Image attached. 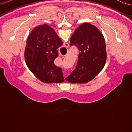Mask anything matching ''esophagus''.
Here are the masks:
<instances>
[{
	"label": "esophagus",
	"mask_w": 132,
	"mask_h": 132,
	"mask_svg": "<svg viewBox=\"0 0 132 132\" xmlns=\"http://www.w3.org/2000/svg\"><path fill=\"white\" fill-rule=\"evenodd\" d=\"M64 46L65 47H68L69 46V45L68 43H64Z\"/></svg>",
	"instance_id": "obj_1"
}]
</instances>
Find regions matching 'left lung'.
<instances>
[{"instance_id": "left-lung-1", "label": "left lung", "mask_w": 132, "mask_h": 132, "mask_svg": "<svg viewBox=\"0 0 132 132\" xmlns=\"http://www.w3.org/2000/svg\"><path fill=\"white\" fill-rule=\"evenodd\" d=\"M70 46L79 52L75 69L65 78L70 83H86L96 76L104 67L107 53L105 39L97 27L89 23L78 27L70 39Z\"/></svg>"}]
</instances>
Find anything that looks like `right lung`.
I'll return each instance as SVG.
<instances>
[{
    "label": "right lung",
    "mask_w": 132,
    "mask_h": 132,
    "mask_svg": "<svg viewBox=\"0 0 132 132\" xmlns=\"http://www.w3.org/2000/svg\"><path fill=\"white\" fill-rule=\"evenodd\" d=\"M62 41L54 30L44 24L35 27L27 39L25 59L27 67L43 82H62L64 81L61 68L54 64L58 56V48Z\"/></svg>",
    "instance_id": "right-lung-1"
}]
</instances>
